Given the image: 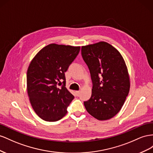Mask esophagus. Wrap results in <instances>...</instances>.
I'll list each match as a JSON object with an SVG mask.
<instances>
[{
  "instance_id": "1",
  "label": "esophagus",
  "mask_w": 153,
  "mask_h": 153,
  "mask_svg": "<svg viewBox=\"0 0 153 153\" xmlns=\"http://www.w3.org/2000/svg\"><path fill=\"white\" fill-rule=\"evenodd\" d=\"M80 92H81V91H79V90H78V91H76V95H79V94H80Z\"/></svg>"
}]
</instances>
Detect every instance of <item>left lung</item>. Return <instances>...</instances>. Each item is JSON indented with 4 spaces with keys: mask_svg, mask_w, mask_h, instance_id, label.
Returning a JSON list of instances; mask_svg holds the SVG:
<instances>
[{
    "mask_svg": "<svg viewBox=\"0 0 153 153\" xmlns=\"http://www.w3.org/2000/svg\"><path fill=\"white\" fill-rule=\"evenodd\" d=\"M81 55L93 84L91 97L84 102L86 110L99 120L110 119L120 110L129 94L124 60L115 47L104 42L82 46Z\"/></svg>",
    "mask_w": 153,
    "mask_h": 153,
    "instance_id": "1",
    "label": "left lung"
}]
</instances>
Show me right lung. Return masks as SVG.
<instances>
[{"label":"right lung","instance_id":"add662e5","mask_svg":"<svg viewBox=\"0 0 153 153\" xmlns=\"http://www.w3.org/2000/svg\"><path fill=\"white\" fill-rule=\"evenodd\" d=\"M80 47L52 43L43 47L30 62L27 72V88L30 104L42 119L60 120L67 114L74 96L65 87V72L79 54ZM60 80L64 85L61 88Z\"/></svg>","mask_w":153,"mask_h":153}]
</instances>
